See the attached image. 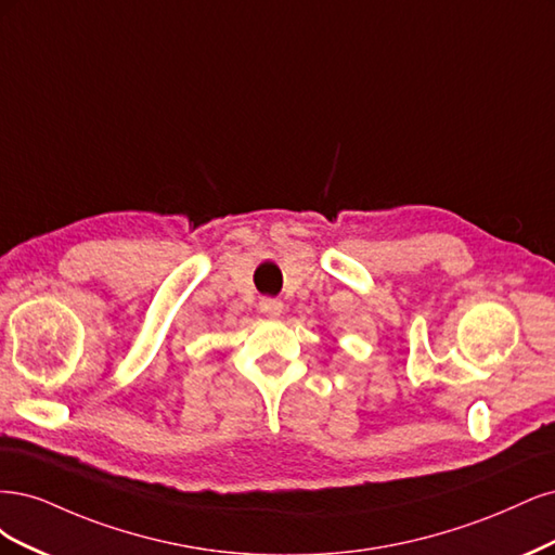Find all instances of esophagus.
Here are the masks:
<instances>
[{"instance_id":"1","label":"esophagus","mask_w":555,"mask_h":555,"mask_svg":"<svg viewBox=\"0 0 555 555\" xmlns=\"http://www.w3.org/2000/svg\"><path fill=\"white\" fill-rule=\"evenodd\" d=\"M260 313L267 318H279L283 313V301L281 299H272V297H264L260 301Z\"/></svg>"}]
</instances>
